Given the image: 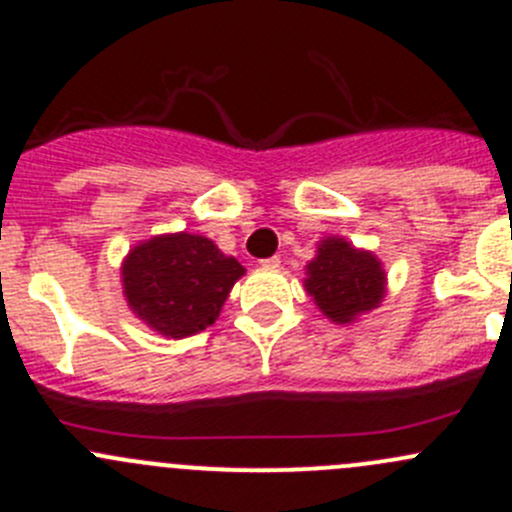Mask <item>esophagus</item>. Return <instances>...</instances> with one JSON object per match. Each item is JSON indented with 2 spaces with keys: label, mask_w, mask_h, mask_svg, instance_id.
Masks as SVG:
<instances>
[{
  "label": "esophagus",
  "mask_w": 512,
  "mask_h": 512,
  "mask_svg": "<svg viewBox=\"0 0 512 512\" xmlns=\"http://www.w3.org/2000/svg\"><path fill=\"white\" fill-rule=\"evenodd\" d=\"M279 264H281L279 256H271V259L261 261V266H264V269H279Z\"/></svg>",
  "instance_id": "1"
}]
</instances>
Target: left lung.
Returning a JSON list of instances; mask_svg holds the SVG:
<instances>
[{
  "label": "left lung",
  "mask_w": 512,
  "mask_h": 512,
  "mask_svg": "<svg viewBox=\"0 0 512 512\" xmlns=\"http://www.w3.org/2000/svg\"><path fill=\"white\" fill-rule=\"evenodd\" d=\"M304 286L326 319L352 324L359 314L382 304L387 274L372 251L329 236L319 241L316 256L306 264Z\"/></svg>",
  "instance_id": "obj_1"
}]
</instances>
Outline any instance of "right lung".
Listing matches in <instances>:
<instances>
[{
	"instance_id": "obj_1",
	"label": "right lung",
	"mask_w": 512,
	"mask_h": 512,
	"mask_svg": "<svg viewBox=\"0 0 512 512\" xmlns=\"http://www.w3.org/2000/svg\"><path fill=\"white\" fill-rule=\"evenodd\" d=\"M120 271L133 314L153 332L183 339L218 319L246 269L211 238L180 231L130 248Z\"/></svg>"
}]
</instances>
